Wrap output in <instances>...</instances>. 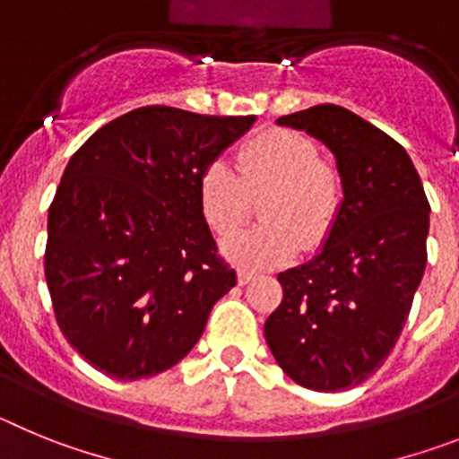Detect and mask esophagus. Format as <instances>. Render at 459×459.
<instances>
[{"label": "esophagus", "instance_id": "34e87169", "mask_svg": "<svg viewBox=\"0 0 459 459\" xmlns=\"http://www.w3.org/2000/svg\"><path fill=\"white\" fill-rule=\"evenodd\" d=\"M237 280H238V285H248V282H253V280H255V273H253V271L241 269L237 273Z\"/></svg>", "mask_w": 459, "mask_h": 459}]
</instances>
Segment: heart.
Returning a JSON list of instances; mask_svg holds the SVG:
<instances>
[{
    "mask_svg": "<svg viewBox=\"0 0 459 459\" xmlns=\"http://www.w3.org/2000/svg\"><path fill=\"white\" fill-rule=\"evenodd\" d=\"M200 206L216 234H230L253 213L262 225L225 238L222 253L234 264L269 269L296 250L319 248L338 221L342 184L333 165L319 156L315 140L290 128H266L243 144L238 168L211 160L200 174Z\"/></svg>",
    "mask_w": 459,
    "mask_h": 459,
    "instance_id": "obj_1",
    "label": "heart"
}]
</instances>
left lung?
<instances>
[{
  "instance_id": "8db88e82",
  "label": "left lung",
  "mask_w": 459,
  "mask_h": 459,
  "mask_svg": "<svg viewBox=\"0 0 459 459\" xmlns=\"http://www.w3.org/2000/svg\"><path fill=\"white\" fill-rule=\"evenodd\" d=\"M278 124L331 149L342 204L322 250L278 275L266 344L296 384L347 391L384 366L403 333L428 262V197L403 144L350 109L315 105Z\"/></svg>"
}]
</instances>
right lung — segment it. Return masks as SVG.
Returning <instances> with one entry per match:
<instances>
[{
  "instance_id": "1",
  "label": "right lung",
  "mask_w": 459,
  "mask_h": 459,
  "mask_svg": "<svg viewBox=\"0 0 459 459\" xmlns=\"http://www.w3.org/2000/svg\"><path fill=\"white\" fill-rule=\"evenodd\" d=\"M255 117L147 105L93 133L48 211L46 280L64 338L133 381L177 366L237 285L200 206V174Z\"/></svg>"
}]
</instances>
